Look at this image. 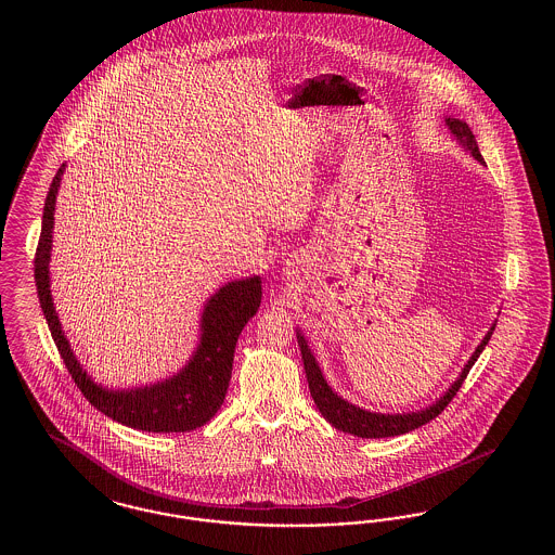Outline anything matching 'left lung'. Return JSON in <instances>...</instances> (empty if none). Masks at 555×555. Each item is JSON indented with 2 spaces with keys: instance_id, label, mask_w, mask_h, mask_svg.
Masks as SVG:
<instances>
[{
  "instance_id": "8db88e82",
  "label": "left lung",
  "mask_w": 555,
  "mask_h": 555,
  "mask_svg": "<svg viewBox=\"0 0 555 555\" xmlns=\"http://www.w3.org/2000/svg\"><path fill=\"white\" fill-rule=\"evenodd\" d=\"M446 127L449 132L460 141V145L473 156L478 159L480 164H485V159L478 152V145H476L475 134L470 131V127L460 120V118H446ZM495 331V322L491 324V328L487 331V335L482 337L480 345L476 347L475 353L470 356V360L466 362V366L460 372V376L451 383L448 391L443 396L439 397L433 405L418 410V412H408V414H380V412H370L364 410L360 405H353L349 403L347 399L341 396H337L331 385L326 383L322 370L318 366L317 358L310 349V345L306 341V337L301 335V331H297V344L301 349V360H304V369H306V376H308V385H310V393L312 399L317 403L320 414L326 418V423L333 424L335 428L349 433L353 437H362V439H385V437H396V435H405L423 424L430 423L433 418H437L446 408H448L449 401L455 397V393L460 391L466 374L470 372V369L475 366L478 356L482 353L485 345L489 344L491 335Z\"/></svg>"
}]
</instances>
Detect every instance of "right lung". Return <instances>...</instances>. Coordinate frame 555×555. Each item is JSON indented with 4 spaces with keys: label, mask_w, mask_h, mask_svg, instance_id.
<instances>
[{
    "label": "right lung",
    "mask_w": 555,
    "mask_h": 555,
    "mask_svg": "<svg viewBox=\"0 0 555 555\" xmlns=\"http://www.w3.org/2000/svg\"><path fill=\"white\" fill-rule=\"evenodd\" d=\"M66 164L53 177L46 197L41 237L35 254V285L53 344L75 378L80 393L107 418L145 433H186L199 428L220 410L235 358V345L243 326L256 317L262 301V279L247 276L222 285L204 306L199 320V344L177 374L132 389H107L82 369L66 339L52 297L53 211L55 195Z\"/></svg>",
    "instance_id": "1"
}]
</instances>
